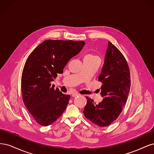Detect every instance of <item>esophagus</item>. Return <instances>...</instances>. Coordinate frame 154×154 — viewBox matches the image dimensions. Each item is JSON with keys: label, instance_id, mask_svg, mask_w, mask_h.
Returning a JSON list of instances; mask_svg holds the SVG:
<instances>
[{"label": "esophagus", "instance_id": "1", "mask_svg": "<svg viewBox=\"0 0 154 154\" xmlns=\"http://www.w3.org/2000/svg\"><path fill=\"white\" fill-rule=\"evenodd\" d=\"M71 95L72 97H76V96H78L80 95V94H78V93H72Z\"/></svg>", "mask_w": 154, "mask_h": 154}]
</instances>
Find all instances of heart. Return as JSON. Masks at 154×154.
<instances>
[{"instance_id":"1","label":"heart","mask_w":154,"mask_h":154,"mask_svg":"<svg viewBox=\"0 0 154 154\" xmlns=\"http://www.w3.org/2000/svg\"><path fill=\"white\" fill-rule=\"evenodd\" d=\"M87 56H92V55H90V54H88V55H87Z\"/></svg>"}]
</instances>
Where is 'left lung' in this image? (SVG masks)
I'll list each match as a JSON object with an SVG mask.
<instances>
[{"mask_svg":"<svg viewBox=\"0 0 154 154\" xmlns=\"http://www.w3.org/2000/svg\"><path fill=\"white\" fill-rule=\"evenodd\" d=\"M98 81L102 83L101 95L103 100L96 104L94 100L86 97L87 101L83 112L92 123L104 127L119 117L130 88V73L127 60L110 42L108 43Z\"/></svg>","mask_w":154,"mask_h":154,"instance_id":"8db88e82","label":"left lung"}]
</instances>
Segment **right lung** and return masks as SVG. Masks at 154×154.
Listing matches in <instances>:
<instances>
[{
	"mask_svg": "<svg viewBox=\"0 0 154 154\" xmlns=\"http://www.w3.org/2000/svg\"><path fill=\"white\" fill-rule=\"evenodd\" d=\"M83 41L47 40L32 51L25 63L21 78L22 100L38 124L48 126L66 110L70 95L55 89L51 82L63 73L70 59L80 52Z\"/></svg>",
	"mask_w": 154,
	"mask_h": 154,
	"instance_id": "1",
	"label": "right lung"
}]
</instances>
